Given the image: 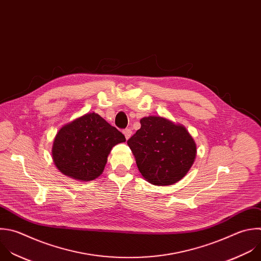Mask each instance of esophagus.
Wrapping results in <instances>:
<instances>
[{
  "label": "esophagus",
  "instance_id": "34e87169",
  "mask_svg": "<svg viewBox=\"0 0 261 261\" xmlns=\"http://www.w3.org/2000/svg\"><path fill=\"white\" fill-rule=\"evenodd\" d=\"M123 133H124V135H125V137H126L127 140H128V139L131 137V135H132V131H131L130 129H125V130L123 131Z\"/></svg>",
  "mask_w": 261,
  "mask_h": 261
}]
</instances>
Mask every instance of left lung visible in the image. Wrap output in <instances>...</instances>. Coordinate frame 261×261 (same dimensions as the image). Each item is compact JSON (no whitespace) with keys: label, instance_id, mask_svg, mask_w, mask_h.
<instances>
[{"label":"left lung","instance_id":"left-lung-1","mask_svg":"<svg viewBox=\"0 0 261 261\" xmlns=\"http://www.w3.org/2000/svg\"><path fill=\"white\" fill-rule=\"evenodd\" d=\"M141 127L127 141L143 178L153 186H172L193 166L197 144L181 124L160 116L140 120Z\"/></svg>","mask_w":261,"mask_h":261}]
</instances>
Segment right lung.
I'll return each instance as SVG.
<instances>
[{"label": "right lung", "instance_id": "right-lung-1", "mask_svg": "<svg viewBox=\"0 0 261 261\" xmlns=\"http://www.w3.org/2000/svg\"><path fill=\"white\" fill-rule=\"evenodd\" d=\"M125 141V136L99 115L87 113L58 130L52 159L63 175L88 182L102 174L112 148Z\"/></svg>", "mask_w": 261, "mask_h": 261}]
</instances>
